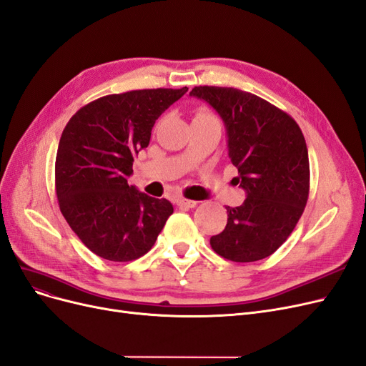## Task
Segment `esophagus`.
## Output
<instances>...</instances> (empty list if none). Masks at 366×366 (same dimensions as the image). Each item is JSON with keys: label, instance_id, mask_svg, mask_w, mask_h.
Masks as SVG:
<instances>
[{"label": "esophagus", "instance_id": "obj_1", "mask_svg": "<svg viewBox=\"0 0 366 366\" xmlns=\"http://www.w3.org/2000/svg\"><path fill=\"white\" fill-rule=\"evenodd\" d=\"M177 204L180 206V207H195L197 204H198V201H195V199H187V198H180L179 201H177Z\"/></svg>", "mask_w": 366, "mask_h": 366}]
</instances>
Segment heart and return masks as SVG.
Returning a JSON list of instances; mask_svg holds the SVG:
<instances>
[{"label":"heart","mask_w":366,"mask_h":366,"mask_svg":"<svg viewBox=\"0 0 366 366\" xmlns=\"http://www.w3.org/2000/svg\"><path fill=\"white\" fill-rule=\"evenodd\" d=\"M195 121H218V118L213 115L212 112H209V110H206V109H199V110H197L195 112V115H194V119H192V122H195ZM219 122V121H218Z\"/></svg>","instance_id":"heart-1"}]
</instances>
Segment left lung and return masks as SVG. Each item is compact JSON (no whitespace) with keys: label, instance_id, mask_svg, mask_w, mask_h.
<instances>
[{"label":"left lung","instance_id":"1","mask_svg":"<svg viewBox=\"0 0 366 366\" xmlns=\"http://www.w3.org/2000/svg\"><path fill=\"white\" fill-rule=\"evenodd\" d=\"M222 118L229 156L237 168L244 204L227 209L225 229L210 237L217 254L232 262H256L279 249L295 229L310 187L305 136L292 117L254 94L234 87L195 86Z\"/></svg>","mask_w":366,"mask_h":366}]
</instances>
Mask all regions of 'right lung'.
Returning <instances> with one entry per match:
<instances>
[{"label":"right lung","mask_w":366,"mask_h":366,"mask_svg":"<svg viewBox=\"0 0 366 366\" xmlns=\"http://www.w3.org/2000/svg\"><path fill=\"white\" fill-rule=\"evenodd\" d=\"M186 92L187 87H159L112 94L68 121L56 156L59 207L97 256L112 262L142 257L172 215L168 199L139 192L127 179L156 119Z\"/></svg>","instance_id":"obj_1"}]
</instances>
